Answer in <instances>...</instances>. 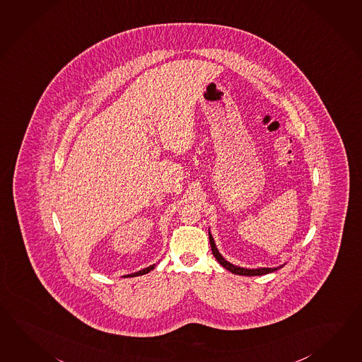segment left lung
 <instances>
[{
	"instance_id": "1",
	"label": "left lung",
	"mask_w": 362,
	"mask_h": 362,
	"mask_svg": "<svg viewBox=\"0 0 362 362\" xmlns=\"http://www.w3.org/2000/svg\"><path fill=\"white\" fill-rule=\"evenodd\" d=\"M209 235H210L211 250H212L214 257L218 259V263H220L224 269H227L228 271H230L232 274H235V275H243V276H257V275H266V274L274 272V271H276V269H280V267H275V269H247L233 266L232 263H229V262L226 261V259L220 255V252H218V249H216V246H215V243H214L212 235H211V233H209ZM281 267H283V266H281Z\"/></svg>"
}]
</instances>
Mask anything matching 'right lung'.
Wrapping results in <instances>:
<instances>
[{
	"instance_id": "obj_1",
	"label": "right lung",
	"mask_w": 362,
	"mask_h": 362,
	"mask_svg": "<svg viewBox=\"0 0 362 362\" xmlns=\"http://www.w3.org/2000/svg\"><path fill=\"white\" fill-rule=\"evenodd\" d=\"M155 267V264H152L150 267H147V269H141V271H138V272H134V274H132V275H127V276H130V278H133V276H139V275H144V274H147V272H150L151 269H153ZM127 278V276H125Z\"/></svg>"
}]
</instances>
